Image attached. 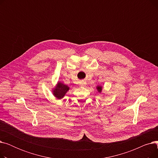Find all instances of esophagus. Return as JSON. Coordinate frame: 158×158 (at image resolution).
Returning a JSON list of instances; mask_svg holds the SVG:
<instances>
[{
	"label": "esophagus",
	"mask_w": 158,
	"mask_h": 158,
	"mask_svg": "<svg viewBox=\"0 0 158 158\" xmlns=\"http://www.w3.org/2000/svg\"><path fill=\"white\" fill-rule=\"evenodd\" d=\"M85 85H86L85 83H82V84H81V85H82V86H85Z\"/></svg>",
	"instance_id": "1"
}]
</instances>
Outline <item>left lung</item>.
<instances>
[{"instance_id":"obj_1","label":"left lung","mask_w":158,"mask_h":158,"mask_svg":"<svg viewBox=\"0 0 158 158\" xmlns=\"http://www.w3.org/2000/svg\"><path fill=\"white\" fill-rule=\"evenodd\" d=\"M97 90H98V92H101V90H102V87L101 86H97Z\"/></svg>"}]
</instances>
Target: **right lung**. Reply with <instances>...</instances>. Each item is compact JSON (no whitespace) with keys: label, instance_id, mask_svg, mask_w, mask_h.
<instances>
[{"label":"right lung","instance_id":"add662e5","mask_svg":"<svg viewBox=\"0 0 158 158\" xmlns=\"http://www.w3.org/2000/svg\"><path fill=\"white\" fill-rule=\"evenodd\" d=\"M69 89V87L68 86L62 84L61 82H58L56 88L53 91V93L56 97L60 99L64 97Z\"/></svg>","mask_w":158,"mask_h":158}]
</instances>
